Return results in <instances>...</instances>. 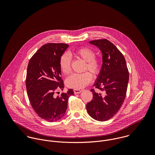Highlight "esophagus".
<instances>
[{
    "label": "esophagus",
    "instance_id": "esophagus-1",
    "mask_svg": "<svg viewBox=\"0 0 155 155\" xmlns=\"http://www.w3.org/2000/svg\"><path fill=\"white\" fill-rule=\"evenodd\" d=\"M81 92H82V90H80V89H74V93L75 94H79V93H81Z\"/></svg>",
    "mask_w": 155,
    "mask_h": 155
}]
</instances>
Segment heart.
Returning <instances> with one entry per match:
<instances>
[{"instance_id": "heart-1", "label": "heart", "mask_w": 155, "mask_h": 155, "mask_svg": "<svg viewBox=\"0 0 155 155\" xmlns=\"http://www.w3.org/2000/svg\"><path fill=\"white\" fill-rule=\"evenodd\" d=\"M74 54L85 61L84 70H89L93 74H98L101 70L102 63L100 59L95 57L94 51L88 47H82L76 49ZM71 57L68 53L63 54L60 60V67L64 74H68L71 71ZM92 76L89 71L81 74L74 73L67 78L66 84L71 88H83L92 81Z\"/></svg>"}]
</instances>
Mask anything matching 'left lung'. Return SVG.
<instances>
[{"label":"left lung","instance_id":"8db88e82","mask_svg":"<svg viewBox=\"0 0 155 155\" xmlns=\"http://www.w3.org/2000/svg\"><path fill=\"white\" fill-rule=\"evenodd\" d=\"M89 43L97 46L102 53L101 70L94 86L103 93L91 89L93 99L86 107L91 117L103 122L113 117L121 107L126 97L129 72L123 54L109 41L104 39Z\"/></svg>","mask_w":155,"mask_h":155}]
</instances>
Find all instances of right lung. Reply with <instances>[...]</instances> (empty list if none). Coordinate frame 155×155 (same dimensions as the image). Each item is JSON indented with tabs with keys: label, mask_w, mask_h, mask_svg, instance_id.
I'll return each mask as SVG.
<instances>
[{
	"label": "right lung",
	"mask_w": 155,
	"mask_h": 155,
	"mask_svg": "<svg viewBox=\"0 0 155 155\" xmlns=\"http://www.w3.org/2000/svg\"><path fill=\"white\" fill-rule=\"evenodd\" d=\"M68 46L64 44L44 45L32 56L27 66L25 85L30 103L38 115L49 122L65 115L68 98L74 95L72 89L58 96L55 94L64 87L60 60Z\"/></svg>",
	"instance_id": "add662e5"
}]
</instances>
